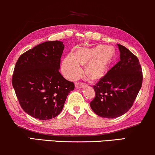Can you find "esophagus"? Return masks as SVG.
Here are the masks:
<instances>
[{
	"label": "esophagus",
	"instance_id": "1",
	"mask_svg": "<svg viewBox=\"0 0 155 155\" xmlns=\"http://www.w3.org/2000/svg\"><path fill=\"white\" fill-rule=\"evenodd\" d=\"M85 86H86V84H83V83H81V82H77L75 84L76 88H84Z\"/></svg>",
	"mask_w": 155,
	"mask_h": 155
}]
</instances>
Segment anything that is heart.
Listing matches in <instances>:
<instances>
[{"instance_id":"b5f03b06","label":"heart","mask_w":155,"mask_h":155,"mask_svg":"<svg viewBox=\"0 0 155 155\" xmlns=\"http://www.w3.org/2000/svg\"><path fill=\"white\" fill-rule=\"evenodd\" d=\"M114 55V49L103 45L82 47L76 55L71 53L66 57L62 65L63 74L69 79H75L81 74V64L88 62L85 69L86 74L97 79L104 75Z\"/></svg>"}]
</instances>
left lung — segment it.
Returning a JSON list of instances; mask_svg holds the SVG:
<instances>
[{
    "label": "left lung",
    "mask_w": 155,
    "mask_h": 155,
    "mask_svg": "<svg viewBox=\"0 0 155 155\" xmlns=\"http://www.w3.org/2000/svg\"><path fill=\"white\" fill-rule=\"evenodd\" d=\"M117 45L120 60L93 86L95 95L90 102L93 112L103 118H117L127 112L142 87L138 58L124 45Z\"/></svg>",
    "instance_id": "obj_1"
}]
</instances>
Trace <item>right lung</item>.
Listing matches in <instances>:
<instances>
[{
    "mask_svg": "<svg viewBox=\"0 0 155 155\" xmlns=\"http://www.w3.org/2000/svg\"><path fill=\"white\" fill-rule=\"evenodd\" d=\"M64 48L62 41H45L19 56L12 84L21 107L40 120L55 118L62 112L74 84L59 71Z\"/></svg>",
    "mask_w": 155,
    "mask_h": 155,
    "instance_id": "right-lung-1",
    "label": "right lung"
}]
</instances>
